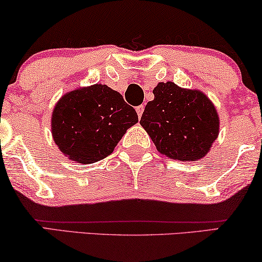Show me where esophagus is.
I'll return each instance as SVG.
<instances>
[{
  "mask_svg": "<svg viewBox=\"0 0 262 262\" xmlns=\"http://www.w3.org/2000/svg\"><path fill=\"white\" fill-rule=\"evenodd\" d=\"M136 112H137V114H138V118H141L142 117V114H143V112H144V106H138V107H136Z\"/></svg>",
  "mask_w": 262,
  "mask_h": 262,
  "instance_id": "34e87169",
  "label": "esophagus"
}]
</instances>
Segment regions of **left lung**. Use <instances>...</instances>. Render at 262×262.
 <instances>
[{
    "label": "left lung",
    "instance_id": "obj_1",
    "mask_svg": "<svg viewBox=\"0 0 262 262\" xmlns=\"http://www.w3.org/2000/svg\"><path fill=\"white\" fill-rule=\"evenodd\" d=\"M142 114L141 125L156 149L173 160L196 161L205 156L219 132V117L205 94L159 83Z\"/></svg>",
    "mask_w": 262,
    "mask_h": 262
}]
</instances>
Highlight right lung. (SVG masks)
Segmentation results:
<instances>
[{
	"instance_id": "add662e5",
	"label": "right lung",
	"mask_w": 262,
	"mask_h": 262,
	"mask_svg": "<svg viewBox=\"0 0 262 262\" xmlns=\"http://www.w3.org/2000/svg\"><path fill=\"white\" fill-rule=\"evenodd\" d=\"M137 121L134 107L118 91L95 84L71 91L57 102L52 131L67 158L91 164L111 155L127 128Z\"/></svg>"
}]
</instances>
